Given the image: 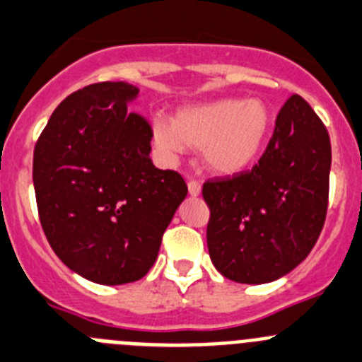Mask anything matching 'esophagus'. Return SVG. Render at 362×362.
Wrapping results in <instances>:
<instances>
[{
    "label": "esophagus",
    "mask_w": 362,
    "mask_h": 362,
    "mask_svg": "<svg viewBox=\"0 0 362 362\" xmlns=\"http://www.w3.org/2000/svg\"><path fill=\"white\" fill-rule=\"evenodd\" d=\"M188 194H190L192 197H197V195L201 194V183L195 181V179L188 181Z\"/></svg>",
    "instance_id": "1"
}]
</instances>
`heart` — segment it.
Masks as SVG:
<instances>
[{"label":"heart","mask_w":362,"mask_h":362,"mask_svg":"<svg viewBox=\"0 0 362 362\" xmlns=\"http://www.w3.org/2000/svg\"><path fill=\"white\" fill-rule=\"evenodd\" d=\"M274 117L261 99L227 98L188 106L174 120L153 119V139L167 156L201 149L206 168L218 175H235L252 167L267 147Z\"/></svg>","instance_id":"obj_1"}]
</instances>
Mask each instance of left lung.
I'll return each instance as SVG.
<instances>
[{"label": "left lung", "mask_w": 362, "mask_h": 362, "mask_svg": "<svg viewBox=\"0 0 362 362\" xmlns=\"http://www.w3.org/2000/svg\"><path fill=\"white\" fill-rule=\"evenodd\" d=\"M330 160L327 127L293 94L250 170L202 185L209 257L223 277L263 284L308 257L325 223Z\"/></svg>", "instance_id": "8db88e82"}]
</instances>
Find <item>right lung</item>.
<instances>
[{"label":"right lung","mask_w":362,"mask_h":362,"mask_svg":"<svg viewBox=\"0 0 362 362\" xmlns=\"http://www.w3.org/2000/svg\"><path fill=\"white\" fill-rule=\"evenodd\" d=\"M139 88L88 85L65 98L33 151V187L51 249L98 284L142 279L188 188L149 158L153 129L127 112Z\"/></svg>","instance_id":"1"}]
</instances>
